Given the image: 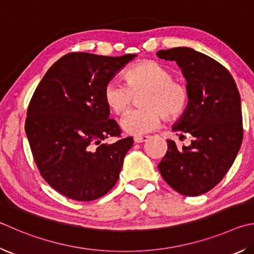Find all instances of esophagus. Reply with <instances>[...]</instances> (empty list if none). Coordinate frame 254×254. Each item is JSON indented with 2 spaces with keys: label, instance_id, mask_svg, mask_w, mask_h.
Here are the masks:
<instances>
[{
  "label": "esophagus",
  "instance_id": "1",
  "mask_svg": "<svg viewBox=\"0 0 254 254\" xmlns=\"http://www.w3.org/2000/svg\"><path fill=\"white\" fill-rule=\"evenodd\" d=\"M149 139H150V137L147 136V135L135 136V137H134V142H135V143H143V142H145V141H147Z\"/></svg>",
  "mask_w": 254,
  "mask_h": 254
}]
</instances>
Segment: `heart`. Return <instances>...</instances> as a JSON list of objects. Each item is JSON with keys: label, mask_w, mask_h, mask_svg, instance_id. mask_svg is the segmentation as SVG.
<instances>
[{"label": "heart", "mask_w": 254, "mask_h": 254, "mask_svg": "<svg viewBox=\"0 0 254 254\" xmlns=\"http://www.w3.org/2000/svg\"><path fill=\"white\" fill-rule=\"evenodd\" d=\"M167 67L153 61H144L128 68L127 85L111 81L103 90V99L110 111L121 115L131 107L133 98L144 93L140 100L143 109L127 112L120 121L122 131L128 135L142 136L160 126L161 115L172 120L187 109V87L175 82Z\"/></svg>", "instance_id": "b5f03b06"}]
</instances>
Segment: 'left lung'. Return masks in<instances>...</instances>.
I'll use <instances>...</instances> for the list:
<instances>
[{"label": "left lung", "mask_w": 254, "mask_h": 254, "mask_svg": "<svg viewBox=\"0 0 254 254\" xmlns=\"http://www.w3.org/2000/svg\"><path fill=\"white\" fill-rule=\"evenodd\" d=\"M158 58L175 61L187 80L189 102L172 130L189 134L191 144L179 149L168 141L159 163L170 187L187 196L210 191L232 167L243 139L241 99L223 65L191 48L160 50Z\"/></svg>", "instance_id": "8db88e82"}]
</instances>
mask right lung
I'll list each match as a JSON object with an SVG mask.
<instances>
[{
    "instance_id": "add662e5",
    "label": "right lung",
    "mask_w": 254,
    "mask_h": 254,
    "mask_svg": "<svg viewBox=\"0 0 254 254\" xmlns=\"http://www.w3.org/2000/svg\"><path fill=\"white\" fill-rule=\"evenodd\" d=\"M135 57L68 53L34 91L25 121L32 154L45 181L68 199H99L118 181L133 137L101 143L121 133L109 119L103 90Z\"/></svg>"
}]
</instances>
